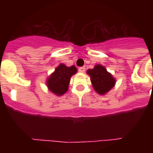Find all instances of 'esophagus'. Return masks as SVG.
<instances>
[{"label":"esophagus","mask_w":153,"mask_h":153,"mask_svg":"<svg viewBox=\"0 0 153 153\" xmlns=\"http://www.w3.org/2000/svg\"><path fill=\"white\" fill-rule=\"evenodd\" d=\"M85 67H79V72H81V73H84L85 72Z\"/></svg>","instance_id":"34e87169"}]
</instances>
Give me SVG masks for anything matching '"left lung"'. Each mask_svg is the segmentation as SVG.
<instances>
[{"label": "left lung", "instance_id": "obj_1", "mask_svg": "<svg viewBox=\"0 0 153 153\" xmlns=\"http://www.w3.org/2000/svg\"><path fill=\"white\" fill-rule=\"evenodd\" d=\"M87 74L91 76L94 89L100 94L107 93L115 84L114 77L102 65H96L94 69H89Z\"/></svg>", "mask_w": 153, "mask_h": 153}]
</instances>
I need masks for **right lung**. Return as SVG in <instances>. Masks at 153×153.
Here are the masks:
<instances>
[{"mask_svg": "<svg viewBox=\"0 0 153 153\" xmlns=\"http://www.w3.org/2000/svg\"><path fill=\"white\" fill-rule=\"evenodd\" d=\"M76 72L77 69L74 66L66 67L64 64H60L48 79L47 84L49 90L59 96L66 93L68 90L71 77Z\"/></svg>", "mask_w": 153, "mask_h": 153, "instance_id": "1", "label": "right lung"}]
</instances>
